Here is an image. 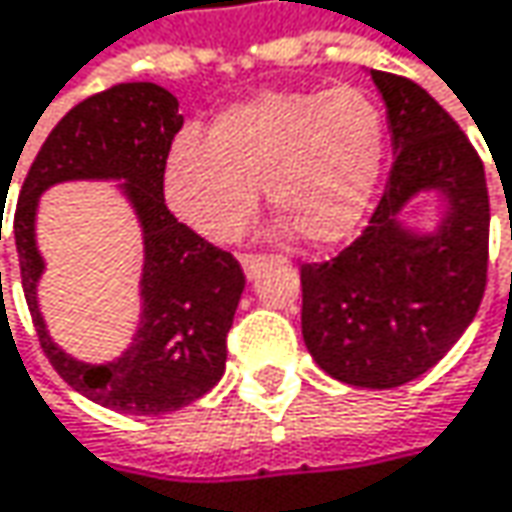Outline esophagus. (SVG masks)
I'll use <instances>...</instances> for the list:
<instances>
[{"mask_svg":"<svg viewBox=\"0 0 512 512\" xmlns=\"http://www.w3.org/2000/svg\"><path fill=\"white\" fill-rule=\"evenodd\" d=\"M240 263H243V272L249 275V278H255L257 269L266 263V255H257V252H246V255H240Z\"/></svg>","mask_w":512,"mask_h":512,"instance_id":"esophagus-1","label":"esophagus"}]
</instances>
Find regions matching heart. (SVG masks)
I'll return each instance as SVG.
<instances>
[{
  "label": "heart",
  "instance_id": "heart-1",
  "mask_svg": "<svg viewBox=\"0 0 512 512\" xmlns=\"http://www.w3.org/2000/svg\"><path fill=\"white\" fill-rule=\"evenodd\" d=\"M384 163V119L357 87L269 90L184 131L163 163V196L202 237L234 240L257 208V184L307 243L346 237Z\"/></svg>",
  "mask_w": 512,
  "mask_h": 512
}]
</instances>
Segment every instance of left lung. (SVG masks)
<instances>
[{
  "mask_svg": "<svg viewBox=\"0 0 512 512\" xmlns=\"http://www.w3.org/2000/svg\"><path fill=\"white\" fill-rule=\"evenodd\" d=\"M387 102L395 158L369 225L343 252L302 263V334L313 360L354 387H401L475 319L487 290L489 193L484 161L416 81L372 70ZM449 196L440 235L416 238L394 213L419 189Z\"/></svg>",
  "mask_w": 512,
  "mask_h": 512,
  "instance_id": "1",
  "label": "left lung"
}]
</instances>
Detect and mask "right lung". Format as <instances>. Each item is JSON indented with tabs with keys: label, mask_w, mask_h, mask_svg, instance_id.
<instances>
[{
	"label": "right lung",
	"mask_w": 512,
	"mask_h": 512,
	"mask_svg": "<svg viewBox=\"0 0 512 512\" xmlns=\"http://www.w3.org/2000/svg\"><path fill=\"white\" fill-rule=\"evenodd\" d=\"M181 125L178 99L152 81L114 84L87 96L40 146L14 213L23 293L40 349L72 390L134 416L178 410L222 378L225 337L246 287L237 257L178 222L163 202V163ZM72 177L128 180L126 192L147 237L141 331L132 349L105 367L78 364L51 343L33 293L42 271L33 246L36 199L46 186Z\"/></svg>",
	"instance_id": "add662e5"
}]
</instances>
